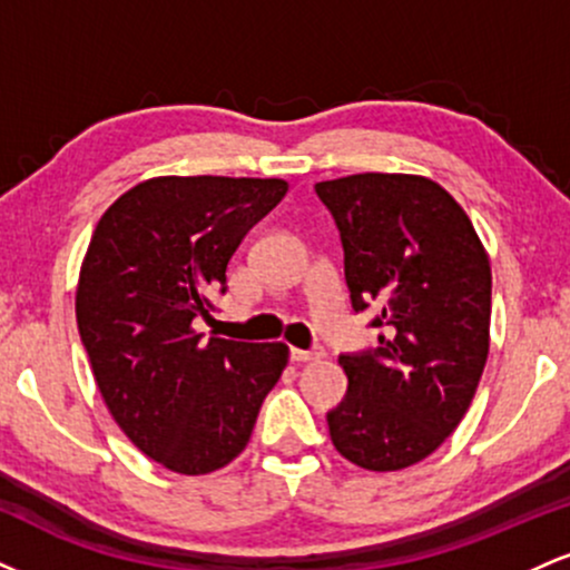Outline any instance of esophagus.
Returning <instances> with one entry per match:
<instances>
[{
    "label": "esophagus",
    "mask_w": 570,
    "mask_h": 570,
    "mask_svg": "<svg viewBox=\"0 0 570 570\" xmlns=\"http://www.w3.org/2000/svg\"><path fill=\"white\" fill-rule=\"evenodd\" d=\"M324 356H326L324 348H311V351L292 348V362H322Z\"/></svg>",
    "instance_id": "obj_1"
}]
</instances>
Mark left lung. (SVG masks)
I'll return each mask as SVG.
<instances>
[{"label": "left lung", "instance_id": "8db88e82", "mask_svg": "<svg viewBox=\"0 0 570 570\" xmlns=\"http://www.w3.org/2000/svg\"><path fill=\"white\" fill-rule=\"evenodd\" d=\"M335 217L353 311L372 307L377 348L343 353L348 391L326 412L337 453L399 472L453 434L490 348V259L448 189L412 174L318 181Z\"/></svg>", "mask_w": 570, "mask_h": 570}]
</instances>
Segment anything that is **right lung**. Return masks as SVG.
Wrapping results in <instances>:
<instances>
[{
	"label": "right lung",
	"instance_id": "add662e5",
	"mask_svg": "<svg viewBox=\"0 0 570 570\" xmlns=\"http://www.w3.org/2000/svg\"><path fill=\"white\" fill-rule=\"evenodd\" d=\"M284 179L158 176L98 219L77 284V330L109 412L176 474L227 466L248 444L284 343L208 337L195 318L227 289L244 235L278 206Z\"/></svg>",
	"mask_w": 570,
	"mask_h": 570
}]
</instances>
